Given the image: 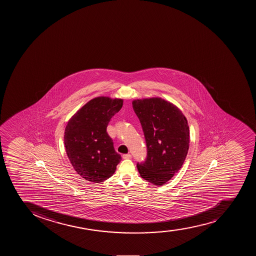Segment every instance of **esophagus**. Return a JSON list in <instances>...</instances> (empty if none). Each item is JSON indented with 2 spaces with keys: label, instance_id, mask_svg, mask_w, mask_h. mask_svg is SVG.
Segmentation results:
<instances>
[{
  "label": "esophagus",
  "instance_id": "obj_1",
  "mask_svg": "<svg viewBox=\"0 0 256 256\" xmlns=\"http://www.w3.org/2000/svg\"><path fill=\"white\" fill-rule=\"evenodd\" d=\"M122 158H124V160H130L132 158V155L130 154H126L122 155Z\"/></svg>",
  "mask_w": 256,
  "mask_h": 256
}]
</instances>
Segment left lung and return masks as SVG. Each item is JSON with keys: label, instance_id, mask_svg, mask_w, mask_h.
I'll use <instances>...</instances> for the list:
<instances>
[{"label": "left lung", "instance_id": "obj_1", "mask_svg": "<svg viewBox=\"0 0 256 256\" xmlns=\"http://www.w3.org/2000/svg\"><path fill=\"white\" fill-rule=\"evenodd\" d=\"M144 134L147 157L138 162L140 176L162 185L177 174L184 162L190 144L187 119L174 104L160 98L132 102Z\"/></svg>", "mask_w": 256, "mask_h": 256}]
</instances>
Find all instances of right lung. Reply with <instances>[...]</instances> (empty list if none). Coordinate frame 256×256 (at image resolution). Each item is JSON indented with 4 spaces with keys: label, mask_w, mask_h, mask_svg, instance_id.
Returning a JSON list of instances; mask_svg holds the SVG:
<instances>
[{
    "label": "right lung",
    "mask_w": 256,
    "mask_h": 256,
    "mask_svg": "<svg viewBox=\"0 0 256 256\" xmlns=\"http://www.w3.org/2000/svg\"><path fill=\"white\" fill-rule=\"evenodd\" d=\"M122 106V99L98 96L85 104L68 122L64 132L66 154L74 170L88 181H105L121 161L106 126Z\"/></svg>",
    "instance_id": "add662e5"
}]
</instances>
